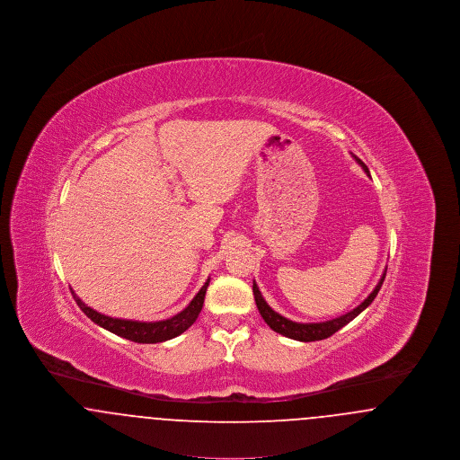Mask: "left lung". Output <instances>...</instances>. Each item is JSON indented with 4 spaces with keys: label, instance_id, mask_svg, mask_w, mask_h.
<instances>
[{
    "label": "left lung",
    "instance_id": "8db88e82",
    "mask_svg": "<svg viewBox=\"0 0 460 460\" xmlns=\"http://www.w3.org/2000/svg\"><path fill=\"white\" fill-rule=\"evenodd\" d=\"M355 160L369 174L367 165L360 158H357V156H355ZM385 276H386V269H385L379 283L374 288V291L360 305L355 306L353 310L347 312L345 315H340V317L331 319V321H326V323H306L305 324V323H293V321L286 319L281 314H278L276 310H272L270 306L267 305V302L263 300L262 293H261V289H259V286H257L255 281H253V296H255V304H257V308H259L263 321L267 323V326L272 329V331L283 334L286 338L298 340V341H319V340H326L329 336H332L336 331H340L343 326H347L360 312H364L367 306L371 305L372 300L376 298V295L379 293V289L383 286Z\"/></svg>",
    "mask_w": 460,
    "mask_h": 460
}]
</instances>
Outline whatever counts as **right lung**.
Masks as SVG:
<instances>
[{
	"label": "right lung",
	"instance_id": "add662e5",
	"mask_svg": "<svg viewBox=\"0 0 460 460\" xmlns=\"http://www.w3.org/2000/svg\"><path fill=\"white\" fill-rule=\"evenodd\" d=\"M208 283H210V279H207V283L201 286V289L198 291L197 296L190 302V305L186 306L184 310H181L179 314H175L174 317H171V319L156 321V323H139V321H128V319H113V317L103 315V314L93 310L74 291H72V295H74V300L77 302L79 308L88 315L94 324L107 329V331L117 334V336L131 340L134 343H162V341L172 340L175 336H179L181 332H184L190 326H193V323L198 319V314L201 312Z\"/></svg>",
	"mask_w": 460,
	"mask_h": 460
}]
</instances>
